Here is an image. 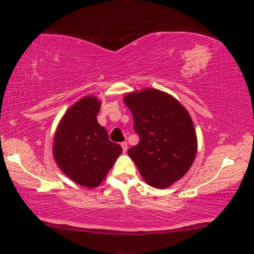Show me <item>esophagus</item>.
Instances as JSON below:
<instances>
[{
  "instance_id": "esophagus-1",
  "label": "esophagus",
  "mask_w": 254,
  "mask_h": 254,
  "mask_svg": "<svg viewBox=\"0 0 254 254\" xmlns=\"http://www.w3.org/2000/svg\"><path fill=\"white\" fill-rule=\"evenodd\" d=\"M121 146H122L123 151H124V153H126V151L127 150V141H124V142H121Z\"/></svg>"
}]
</instances>
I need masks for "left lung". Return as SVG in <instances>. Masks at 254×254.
<instances>
[{
  "instance_id": "left-lung-1",
  "label": "left lung",
  "mask_w": 254,
  "mask_h": 254,
  "mask_svg": "<svg viewBox=\"0 0 254 254\" xmlns=\"http://www.w3.org/2000/svg\"><path fill=\"white\" fill-rule=\"evenodd\" d=\"M124 103L140 139L128 156L151 187H170L188 172L197 151L190 115L176 98L156 89L128 93Z\"/></svg>"
}]
</instances>
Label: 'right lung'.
Segmentation results:
<instances>
[{
  "label": "right lung",
  "instance_id": "1",
  "mask_svg": "<svg viewBox=\"0 0 254 254\" xmlns=\"http://www.w3.org/2000/svg\"><path fill=\"white\" fill-rule=\"evenodd\" d=\"M100 104L88 96L71 106L57 127L52 150L60 170L88 188L99 186L122 153V147L112 142L98 123Z\"/></svg>",
  "mask_w": 254,
  "mask_h": 254
}]
</instances>
